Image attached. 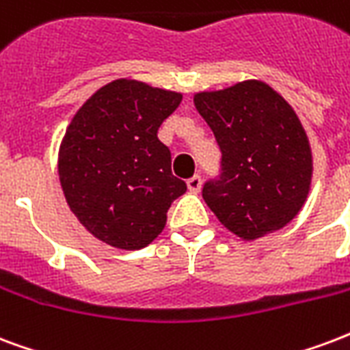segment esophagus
Wrapping results in <instances>:
<instances>
[{"instance_id": "obj_1", "label": "esophagus", "mask_w": 350, "mask_h": 350, "mask_svg": "<svg viewBox=\"0 0 350 350\" xmlns=\"http://www.w3.org/2000/svg\"><path fill=\"white\" fill-rule=\"evenodd\" d=\"M188 190L191 191V193H197V191L201 190V186H203V180H201V177L199 175H193L191 178H188Z\"/></svg>"}]
</instances>
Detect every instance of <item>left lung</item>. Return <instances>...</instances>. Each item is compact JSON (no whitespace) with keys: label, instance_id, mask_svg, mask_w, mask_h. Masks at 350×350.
<instances>
[{"label":"left lung","instance_id":"left-lung-1","mask_svg":"<svg viewBox=\"0 0 350 350\" xmlns=\"http://www.w3.org/2000/svg\"><path fill=\"white\" fill-rule=\"evenodd\" d=\"M193 103L221 149V175L203 186V199L225 227L245 241L280 230L306 203L314 160L295 110L256 79Z\"/></svg>","mask_w":350,"mask_h":350}]
</instances>
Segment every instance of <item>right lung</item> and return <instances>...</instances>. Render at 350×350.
Wrapping results in <instances>:
<instances>
[{
  "mask_svg": "<svg viewBox=\"0 0 350 350\" xmlns=\"http://www.w3.org/2000/svg\"><path fill=\"white\" fill-rule=\"evenodd\" d=\"M180 101L178 92L116 79L75 112L59 149V178L70 210L97 240L136 251L164 230L186 183L172 173L157 133Z\"/></svg>",
  "mask_w": 350,
  "mask_h": 350,
  "instance_id": "obj_1",
  "label": "right lung"
}]
</instances>
